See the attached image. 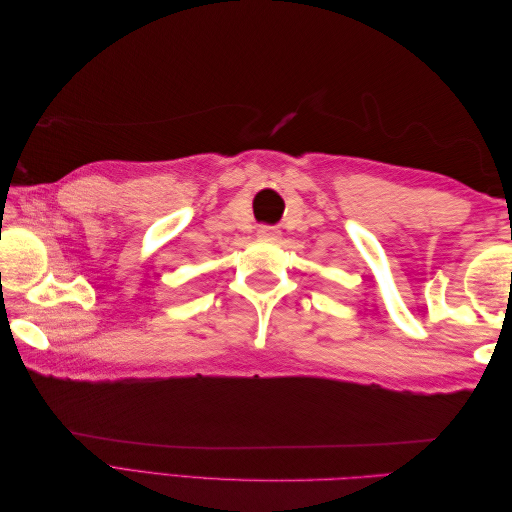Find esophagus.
<instances>
[{
    "mask_svg": "<svg viewBox=\"0 0 512 512\" xmlns=\"http://www.w3.org/2000/svg\"><path fill=\"white\" fill-rule=\"evenodd\" d=\"M256 235H258V239L275 241V239H280V230H277L275 226H260V228L256 230Z\"/></svg>",
    "mask_w": 512,
    "mask_h": 512,
    "instance_id": "34e87169",
    "label": "esophagus"
}]
</instances>
